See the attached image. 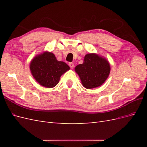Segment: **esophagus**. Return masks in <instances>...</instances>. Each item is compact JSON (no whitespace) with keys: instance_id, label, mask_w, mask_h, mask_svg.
I'll return each mask as SVG.
<instances>
[{"instance_id":"esophagus-1","label":"esophagus","mask_w":147,"mask_h":147,"mask_svg":"<svg viewBox=\"0 0 147 147\" xmlns=\"http://www.w3.org/2000/svg\"><path fill=\"white\" fill-rule=\"evenodd\" d=\"M69 67H70L71 69H73V67H74V64L73 63H69Z\"/></svg>"}]
</instances>
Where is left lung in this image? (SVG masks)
Segmentation results:
<instances>
[{"label":"left lung","instance_id":"obj_1","mask_svg":"<svg viewBox=\"0 0 147 147\" xmlns=\"http://www.w3.org/2000/svg\"><path fill=\"white\" fill-rule=\"evenodd\" d=\"M83 86L87 89L98 87L108 78L110 71L109 62L96 54L90 53L84 56L83 63L75 67Z\"/></svg>","mask_w":147,"mask_h":147}]
</instances>
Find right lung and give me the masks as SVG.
I'll use <instances>...</instances> for the list:
<instances>
[{"label": "right lung", "instance_id": "add662e5", "mask_svg": "<svg viewBox=\"0 0 147 147\" xmlns=\"http://www.w3.org/2000/svg\"><path fill=\"white\" fill-rule=\"evenodd\" d=\"M30 69L40 84L53 88L59 83L61 75L70 67L64 62L57 61L52 53L45 52L34 57L30 63Z\"/></svg>", "mask_w": 147, "mask_h": 147}]
</instances>
